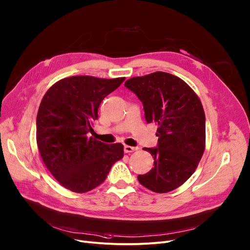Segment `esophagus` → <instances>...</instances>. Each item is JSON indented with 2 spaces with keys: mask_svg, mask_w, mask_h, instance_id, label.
I'll return each mask as SVG.
<instances>
[{
  "mask_svg": "<svg viewBox=\"0 0 250 250\" xmlns=\"http://www.w3.org/2000/svg\"><path fill=\"white\" fill-rule=\"evenodd\" d=\"M138 149V147H136V146H125V147H124V151H125V153H132V152H135V151H137Z\"/></svg>",
  "mask_w": 250,
  "mask_h": 250,
  "instance_id": "obj_1",
  "label": "esophagus"
}]
</instances>
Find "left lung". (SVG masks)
I'll return each instance as SVG.
<instances>
[{"label": "left lung", "mask_w": 250, "mask_h": 250, "mask_svg": "<svg viewBox=\"0 0 250 250\" xmlns=\"http://www.w3.org/2000/svg\"><path fill=\"white\" fill-rule=\"evenodd\" d=\"M125 86L143 103L146 123L158 125V146L144 147L153 156L154 168L138 180L156 193L173 191L193 175L204 153L200 99L184 80L162 71L129 78Z\"/></svg>", "instance_id": "1"}]
</instances>
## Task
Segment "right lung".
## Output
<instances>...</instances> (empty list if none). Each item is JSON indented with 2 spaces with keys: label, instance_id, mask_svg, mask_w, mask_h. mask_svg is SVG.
I'll use <instances>...</instances> for the list:
<instances>
[{
  "label": "right lung",
  "instance_id": "obj_1",
  "mask_svg": "<svg viewBox=\"0 0 250 250\" xmlns=\"http://www.w3.org/2000/svg\"><path fill=\"white\" fill-rule=\"evenodd\" d=\"M125 79L70 76L54 83L43 96L36 121L37 146L47 169L64 188L88 192L123 159L122 144H104L88 135L99 104Z\"/></svg>",
  "mask_w": 250,
  "mask_h": 250
}]
</instances>
